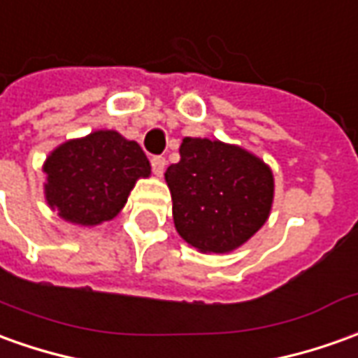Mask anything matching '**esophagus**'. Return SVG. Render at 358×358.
I'll return each mask as SVG.
<instances>
[{
  "mask_svg": "<svg viewBox=\"0 0 358 358\" xmlns=\"http://www.w3.org/2000/svg\"><path fill=\"white\" fill-rule=\"evenodd\" d=\"M150 164H152V169H154V173L157 175V177H162V175H164L165 165H167L164 155H154V157L150 159Z\"/></svg>",
  "mask_w": 358,
  "mask_h": 358,
  "instance_id": "obj_1",
  "label": "esophagus"
}]
</instances>
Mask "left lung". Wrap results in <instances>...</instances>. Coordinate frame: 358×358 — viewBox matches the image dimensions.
Returning a JSON list of instances; mask_svg holds the SVG:
<instances>
[{
	"instance_id": "left-lung-1",
	"label": "left lung",
	"mask_w": 358,
	"mask_h": 358,
	"mask_svg": "<svg viewBox=\"0 0 358 358\" xmlns=\"http://www.w3.org/2000/svg\"><path fill=\"white\" fill-rule=\"evenodd\" d=\"M165 181L179 236L204 253L240 248L265 224L273 173L259 157L208 138H185Z\"/></svg>"
}]
</instances>
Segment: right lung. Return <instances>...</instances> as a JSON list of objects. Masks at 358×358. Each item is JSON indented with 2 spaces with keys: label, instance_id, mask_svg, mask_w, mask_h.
<instances>
[{
  "label": "right lung",
  "instance_id": "1",
  "mask_svg": "<svg viewBox=\"0 0 358 358\" xmlns=\"http://www.w3.org/2000/svg\"><path fill=\"white\" fill-rule=\"evenodd\" d=\"M46 201L64 220L95 226L115 218L150 162L136 142L97 130L56 148L46 164Z\"/></svg>",
  "mask_w": 358,
  "mask_h": 358
}]
</instances>
